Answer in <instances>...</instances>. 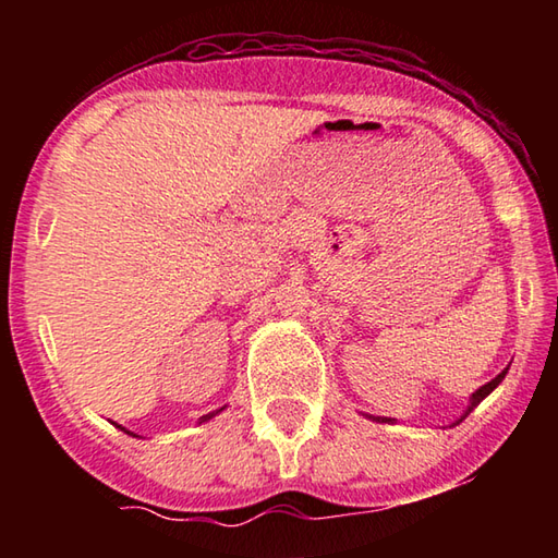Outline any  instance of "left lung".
<instances>
[{
  "label": "left lung",
  "instance_id": "1",
  "mask_svg": "<svg viewBox=\"0 0 558 558\" xmlns=\"http://www.w3.org/2000/svg\"><path fill=\"white\" fill-rule=\"evenodd\" d=\"M507 369H509V366H507ZM507 369H505V372H499V374L495 376V379H493V381H487L485 386H480V389H477L475 393H472V396H470V403H468V409H465V411H462V415H460V418H458L456 423H452V426H460V423H462V421H465V418H468V415H470L472 411H475V409H477V403H480V401H483V399H487V396H489V393H493V391L497 389V386H499V384H502V379H505V374H507ZM366 418H372V421H376V423H393V418H384V415H366Z\"/></svg>",
  "mask_w": 558,
  "mask_h": 558
}]
</instances>
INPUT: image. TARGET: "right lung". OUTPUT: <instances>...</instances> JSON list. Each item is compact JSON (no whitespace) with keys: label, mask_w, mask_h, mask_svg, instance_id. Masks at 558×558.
<instances>
[{"label":"right lung","mask_w":558,"mask_h":558,"mask_svg":"<svg viewBox=\"0 0 558 558\" xmlns=\"http://www.w3.org/2000/svg\"><path fill=\"white\" fill-rule=\"evenodd\" d=\"M226 409V405H221V409H216V411H211V413H206V415H202V418H199V423H206V421H211L214 418V415H219L221 411ZM116 426H118V423H116ZM122 433H128V436H132V438H140V436H135V433H132V430H128V428H122V426H118Z\"/></svg>","instance_id":"1"}]
</instances>
